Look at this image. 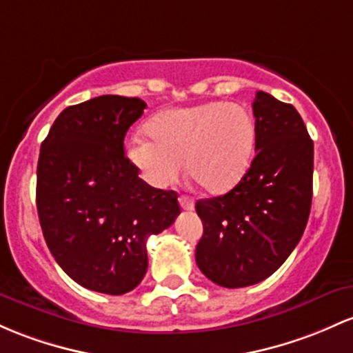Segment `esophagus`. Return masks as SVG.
I'll list each match as a JSON object with an SVG mask.
<instances>
[{"label": "esophagus", "instance_id": "obj_1", "mask_svg": "<svg viewBox=\"0 0 353 353\" xmlns=\"http://www.w3.org/2000/svg\"><path fill=\"white\" fill-rule=\"evenodd\" d=\"M179 204L184 211H192L194 209V199L189 196H179Z\"/></svg>", "mask_w": 353, "mask_h": 353}]
</instances>
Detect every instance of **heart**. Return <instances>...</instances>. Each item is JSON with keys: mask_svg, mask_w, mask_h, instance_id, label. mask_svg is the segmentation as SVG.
Here are the masks:
<instances>
[{"mask_svg": "<svg viewBox=\"0 0 353 353\" xmlns=\"http://www.w3.org/2000/svg\"><path fill=\"white\" fill-rule=\"evenodd\" d=\"M150 139L135 135L125 157L147 184L172 185L184 174L211 194H223L241 181L254 149V122L245 107L208 102L168 108L147 123Z\"/></svg>", "mask_w": 353, "mask_h": 353, "instance_id": "1", "label": "heart"}]
</instances>
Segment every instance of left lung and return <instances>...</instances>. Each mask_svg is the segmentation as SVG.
Returning a JSON list of instances; mask_svg holds the SVG:
<instances>
[{"mask_svg":"<svg viewBox=\"0 0 353 353\" xmlns=\"http://www.w3.org/2000/svg\"><path fill=\"white\" fill-rule=\"evenodd\" d=\"M254 154L224 196L199 199V270L216 285L243 288L271 276L301 239L312 208L313 141L300 114L266 92L253 102Z\"/></svg>","mask_w":353,"mask_h":353,"instance_id":"left-lung-1","label":"left lung"}]
</instances>
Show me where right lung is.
<instances>
[{
	"label": "right lung",
	"instance_id": "obj_1",
	"mask_svg": "<svg viewBox=\"0 0 353 353\" xmlns=\"http://www.w3.org/2000/svg\"><path fill=\"white\" fill-rule=\"evenodd\" d=\"M145 102L102 95L67 107L41 144L37 209L48 250L88 290L123 295L147 271V238L181 214L177 192L150 188L123 154Z\"/></svg>",
	"mask_w": 353,
	"mask_h": 353
}]
</instances>
